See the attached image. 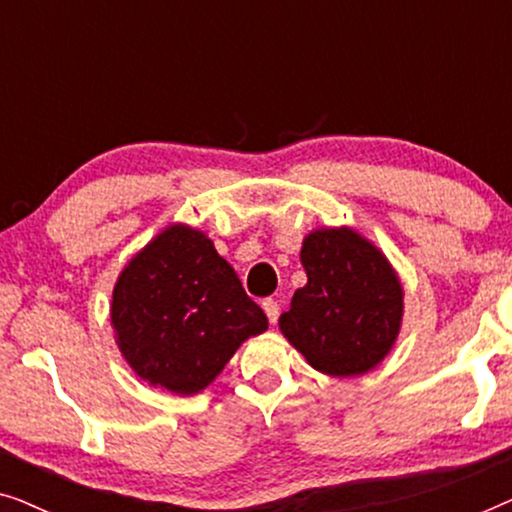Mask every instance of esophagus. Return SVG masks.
Segmentation results:
<instances>
[{
    "mask_svg": "<svg viewBox=\"0 0 512 512\" xmlns=\"http://www.w3.org/2000/svg\"><path fill=\"white\" fill-rule=\"evenodd\" d=\"M263 310H265V314H268V321L272 326L277 324V319H279V305H277V300H272V298H265L263 300Z\"/></svg>",
    "mask_w": 512,
    "mask_h": 512,
    "instance_id": "esophagus-1",
    "label": "esophagus"
}]
</instances>
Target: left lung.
Masks as SVG:
<instances>
[{
    "label": "left lung",
    "instance_id": "8db88e82",
    "mask_svg": "<svg viewBox=\"0 0 512 512\" xmlns=\"http://www.w3.org/2000/svg\"><path fill=\"white\" fill-rule=\"evenodd\" d=\"M300 263L307 284L279 317L284 338L319 373L373 370L403 319V286L387 256L352 228H319L305 237Z\"/></svg>",
    "mask_w": 512,
    "mask_h": 512
}]
</instances>
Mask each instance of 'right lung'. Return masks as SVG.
Here are the masks:
<instances>
[{"mask_svg": "<svg viewBox=\"0 0 512 512\" xmlns=\"http://www.w3.org/2000/svg\"><path fill=\"white\" fill-rule=\"evenodd\" d=\"M111 298L125 361L142 380L179 396L212 384L237 347L268 328L214 242L181 223L125 265Z\"/></svg>", "mask_w": 512, "mask_h": 512, "instance_id": "1", "label": "right lung"}]
</instances>
